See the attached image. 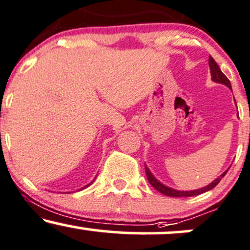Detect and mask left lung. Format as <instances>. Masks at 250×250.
Segmentation results:
<instances>
[{"label":"left lung","instance_id":"obj_1","mask_svg":"<svg viewBox=\"0 0 250 250\" xmlns=\"http://www.w3.org/2000/svg\"><path fill=\"white\" fill-rule=\"evenodd\" d=\"M209 68H210V74H211V80H213L214 82L216 83H222V84L227 85L228 88L231 89V84H230V81H229L228 79H227V76L225 74L222 73L220 69V67L217 65V63L215 62V60L213 59L211 56H209ZM226 170L225 173L222 175H220L219 177H217L216 180H214L213 182L210 183V185L206 186V187L201 188V189H196V190H189V191H181V190H175L173 188H169L167 186L162 185L161 182H159L154 177V175L150 173V170L146 167V174H147V179L149 181V183H150L153 187L156 189L157 191H160V193L163 194V195H167V196H171V197H188V196H195V195H200L202 193H206V191L210 190V189H213L214 187H216L217 183L220 182L221 179H222L223 176L227 174Z\"/></svg>","mask_w":250,"mask_h":250}]
</instances>
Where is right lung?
Masks as SVG:
<instances>
[{"label": "right lung", "instance_id": "obj_1", "mask_svg": "<svg viewBox=\"0 0 250 250\" xmlns=\"http://www.w3.org/2000/svg\"><path fill=\"white\" fill-rule=\"evenodd\" d=\"M89 185H90V183H89ZM89 185H87V186H85V187H83V188H82V189H84V188H87V187H88V186H89Z\"/></svg>", "mask_w": 250, "mask_h": 250}]
</instances>
